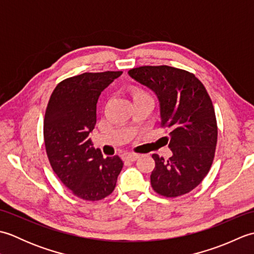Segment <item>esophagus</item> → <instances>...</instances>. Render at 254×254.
Wrapping results in <instances>:
<instances>
[{"label": "esophagus", "instance_id": "obj_1", "mask_svg": "<svg viewBox=\"0 0 254 254\" xmlns=\"http://www.w3.org/2000/svg\"><path fill=\"white\" fill-rule=\"evenodd\" d=\"M139 157L138 154L135 153H124L122 155V158L124 160H130V161H135Z\"/></svg>", "mask_w": 254, "mask_h": 254}]
</instances>
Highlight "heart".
<instances>
[{
	"label": "heart",
	"mask_w": 254,
	"mask_h": 254,
	"mask_svg": "<svg viewBox=\"0 0 254 254\" xmlns=\"http://www.w3.org/2000/svg\"><path fill=\"white\" fill-rule=\"evenodd\" d=\"M136 98H150V96L146 93V91L137 89L134 91V99H136Z\"/></svg>",
	"instance_id": "b5f03b06"
}]
</instances>
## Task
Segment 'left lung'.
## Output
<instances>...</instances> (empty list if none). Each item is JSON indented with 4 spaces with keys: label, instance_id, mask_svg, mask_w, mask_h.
Instances as JSON below:
<instances>
[{
    "label": "left lung",
    "instance_id": "8db88e82",
    "mask_svg": "<svg viewBox=\"0 0 254 254\" xmlns=\"http://www.w3.org/2000/svg\"><path fill=\"white\" fill-rule=\"evenodd\" d=\"M127 73L156 94L161 127L170 128L166 138L172 156L165 160L153 154L152 188L166 197L189 193L208 174L216 149L217 122L207 90L194 74L168 65L139 66Z\"/></svg>",
    "mask_w": 254,
    "mask_h": 254
}]
</instances>
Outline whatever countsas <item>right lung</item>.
I'll list each match as a JSON object with an SVG mask.
<instances>
[{"mask_svg":"<svg viewBox=\"0 0 254 254\" xmlns=\"http://www.w3.org/2000/svg\"><path fill=\"white\" fill-rule=\"evenodd\" d=\"M121 74L83 73L64 79L53 90L46 109L44 137L50 165L63 185L85 201L110 195L123 167L118 155L102 157L88 138L101 91Z\"/></svg>","mask_w":254,"mask_h":254,"instance_id":"obj_1","label":"right lung"}]
</instances>
